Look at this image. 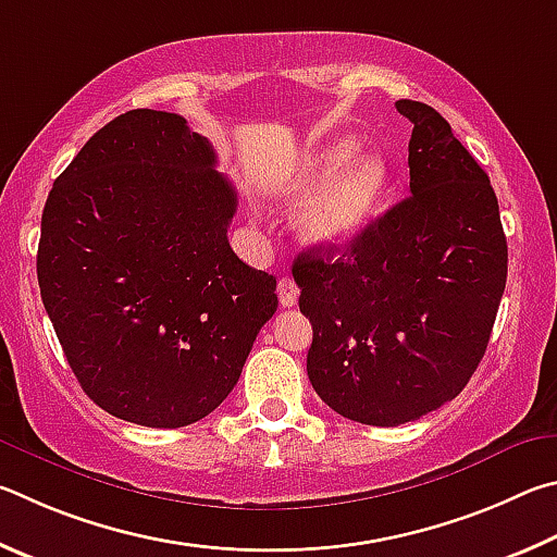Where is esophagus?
<instances>
[{"label": "esophagus", "instance_id": "1", "mask_svg": "<svg viewBox=\"0 0 557 557\" xmlns=\"http://www.w3.org/2000/svg\"><path fill=\"white\" fill-rule=\"evenodd\" d=\"M276 290H278L281 306H284V308H294V306L298 304V294H300V290H298L294 278H278Z\"/></svg>", "mask_w": 557, "mask_h": 557}]
</instances>
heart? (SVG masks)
Masks as SVG:
<instances>
[{"label":"heart","instance_id":"obj_1","mask_svg":"<svg viewBox=\"0 0 557 557\" xmlns=\"http://www.w3.org/2000/svg\"><path fill=\"white\" fill-rule=\"evenodd\" d=\"M357 151L355 139L327 144L281 190L288 202L321 190L300 218L306 242L327 249L349 247L384 205L392 185L388 161L379 153L357 156Z\"/></svg>","mask_w":557,"mask_h":557}]
</instances>
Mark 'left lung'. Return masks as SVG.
I'll list each match as a JSON object with an SVG mask.
<instances>
[{"mask_svg": "<svg viewBox=\"0 0 557 557\" xmlns=\"http://www.w3.org/2000/svg\"><path fill=\"white\" fill-rule=\"evenodd\" d=\"M396 110L413 124L411 195L349 247L306 249L294 263L313 325L310 384L339 416L382 428L418 421L467 386L509 263L490 175L433 107Z\"/></svg>", "mask_w": 557, "mask_h": 557, "instance_id": "1", "label": "left lung"}]
</instances>
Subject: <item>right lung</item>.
I'll list each match as a JSON object with an SVG mask.
<instances>
[{"label":"right lung","mask_w":557,"mask_h":557,"mask_svg":"<svg viewBox=\"0 0 557 557\" xmlns=\"http://www.w3.org/2000/svg\"><path fill=\"white\" fill-rule=\"evenodd\" d=\"M181 114L132 110L48 193L36 273L67 364L122 421L183 428L239 382L276 278L232 251L237 190Z\"/></svg>","instance_id":"1"}]
</instances>
